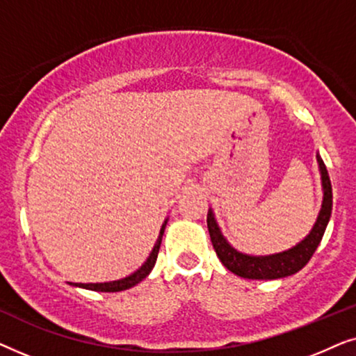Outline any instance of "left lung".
<instances>
[{
	"label": "left lung",
	"mask_w": 356,
	"mask_h": 356,
	"mask_svg": "<svg viewBox=\"0 0 356 356\" xmlns=\"http://www.w3.org/2000/svg\"><path fill=\"white\" fill-rule=\"evenodd\" d=\"M318 162L321 168V175H323V188H324V201L323 209H321L318 220H316L313 230L308 236L305 238L300 245L291 248L289 251L280 252V254H272L264 257L256 256H246L238 252L236 250L228 245L225 238L222 236L220 230H218L216 220H213L212 212L207 213V228L209 235H211V241L216 250L218 259L222 264L232 270L233 274L245 277V279H257V280H272V279H282V277L296 274V272L303 269L308 264L311 257H313L314 251L318 250L321 240H323L325 227H327L330 212H332V186H330V179L325 170V165L318 155Z\"/></svg>",
	"instance_id": "1"
}]
</instances>
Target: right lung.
I'll use <instances>...</instances> for the list:
<instances>
[{
    "mask_svg": "<svg viewBox=\"0 0 356 356\" xmlns=\"http://www.w3.org/2000/svg\"><path fill=\"white\" fill-rule=\"evenodd\" d=\"M167 223V222H165ZM163 230H165V225L162 227V230H160V236L157 243H155L152 252H150L149 259L144 262V266L140 267L139 270H136L133 275L126 277V279H121V280H115V282H106V284H74L76 286H82V289H87V290H95V291H121V290H128L131 286L138 285L140 280H144L145 277L149 275V272L154 269L155 266V261H157V256H159V250H160V243H162V235H163Z\"/></svg>",
    "mask_w": 356,
    "mask_h": 356,
    "instance_id": "1",
    "label": "right lung"
}]
</instances>
